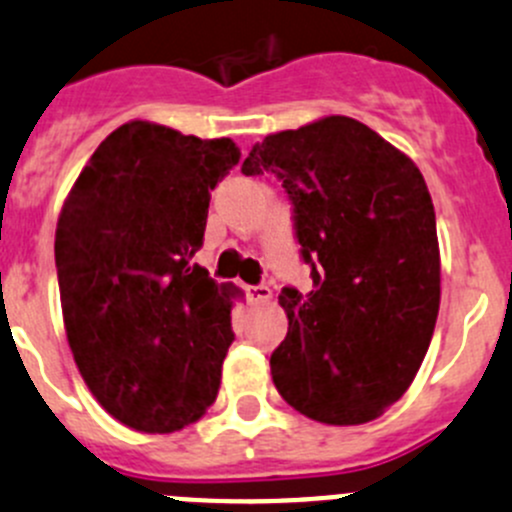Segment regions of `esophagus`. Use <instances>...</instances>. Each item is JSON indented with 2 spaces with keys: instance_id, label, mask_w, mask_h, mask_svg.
<instances>
[{
  "instance_id": "obj_1",
  "label": "esophagus",
  "mask_w": 512,
  "mask_h": 512,
  "mask_svg": "<svg viewBox=\"0 0 512 512\" xmlns=\"http://www.w3.org/2000/svg\"><path fill=\"white\" fill-rule=\"evenodd\" d=\"M245 292H247V299H250L252 304L267 302V299L272 297V289H270V285H265V282H262V285H250Z\"/></svg>"
}]
</instances>
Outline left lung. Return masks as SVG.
Masks as SVG:
<instances>
[{
  "label": "left lung",
  "instance_id": "obj_1",
  "mask_svg": "<svg viewBox=\"0 0 512 512\" xmlns=\"http://www.w3.org/2000/svg\"><path fill=\"white\" fill-rule=\"evenodd\" d=\"M292 200L314 289L282 287L289 329L270 356L292 409L332 426L374 421L404 396L441 302L436 213L421 170L364 123L327 116L272 133L242 163Z\"/></svg>",
  "mask_w": 512,
  "mask_h": 512
}]
</instances>
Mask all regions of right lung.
<instances>
[{
  "label": "right lung",
  "mask_w": 512,
  "mask_h": 512,
  "mask_svg": "<svg viewBox=\"0 0 512 512\" xmlns=\"http://www.w3.org/2000/svg\"><path fill=\"white\" fill-rule=\"evenodd\" d=\"M237 160L230 138L123 123L61 208L54 255L71 354L98 404L136 431H178L218 396L237 289L193 257L210 190Z\"/></svg>",
  "instance_id": "add662e5"
}]
</instances>
